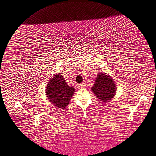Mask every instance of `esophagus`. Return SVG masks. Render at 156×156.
<instances>
[{
    "label": "esophagus",
    "instance_id": "1",
    "mask_svg": "<svg viewBox=\"0 0 156 156\" xmlns=\"http://www.w3.org/2000/svg\"><path fill=\"white\" fill-rule=\"evenodd\" d=\"M79 87H80V88H83V87H85V83H82L79 84Z\"/></svg>",
    "mask_w": 156,
    "mask_h": 156
}]
</instances>
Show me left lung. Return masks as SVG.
<instances>
[{"instance_id":"left-lung-1","label":"left lung","mask_w":156,"mask_h":156,"mask_svg":"<svg viewBox=\"0 0 156 156\" xmlns=\"http://www.w3.org/2000/svg\"><path fill=\"white\" fill-rule=\"evenodd\" d=\"M91 90L99 100L107 102L115 96L117 89L111 77L102 73L98 74Z\"/></svg>"}]
</instances>
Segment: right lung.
Instances as JSON below:
<instances>
[{
    "label": "right lung",
    "mask_w": 156,
    "mask_h": 156,
    "mask_svg": "<svg viewBox=\"0 0 156 156\" xmlns=\"http://www.w3.org/2000/svg\"><path fill=\"white\" fill-rule=\"evenodd\" d=\"M46 94L50 102L56 106L65 109L74 93V88L70 87L61 75H54L47 85Z\"/></svg>",
    "instance_id": "obj_1"
}]
</instances>
